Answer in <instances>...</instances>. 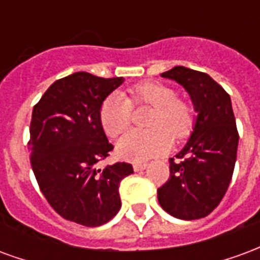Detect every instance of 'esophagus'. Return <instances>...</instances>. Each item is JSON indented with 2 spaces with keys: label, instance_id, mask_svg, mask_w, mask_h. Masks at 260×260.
Masks as SVG:
<instances>
[{
  "label": "esophagus",
  "instance_id": "esophagus-1",
  "mask_svg": "<svg viewBox=\"0 0 260 260\" xmlns=\"http://www.w3.org/2000/svg\"><path fill=\"white\" fill-rule=\"evenodd\" d=\"M147 164L146 163H135L134 164V170L135 171H143V170L146 169Z\"/></svg>",
  "mask_w": 260,
  "mask_h": 260
}]
</instances>
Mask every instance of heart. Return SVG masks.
<instances>
[{"label": "heart", "mask_w": 260, "mask_h": 260, "mask_svg": "<svg viewBox=\"0 0 260 260\" xmlns=\"http://www.w3.org/2000/svg\"><path fill=\"white\" fill-rule=\"evenodd\" d=\"M131 99L136 104H147L153 113L147 121L150 129H132L117 142V153L121 158L141 161L154 157L169 150L171 136L175 139L185 138L193 125L191 106L175 97V91L169 86L146 82L132 87ZM132 104L122 93H113L103 102L100 122L110 136L119 135L131 122Z\"/></svg>", "instance_id": "heart-1"}]
</instances>
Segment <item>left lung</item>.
<instances>
[{"label":"left lung","instance_id":"8db88e82","mask_svg":"<svg viewBox=\"0 0 260 260\" xmlns=\"http://www.w3.org/2000/svg\"><path fill=\"white\" fill-rule=\"evenodd\" d=\"M181 85L196 113L189 139L180 158H170V178L157 189L164 210L181 220H196L212 213L225 195L234 171L238 147L231 99L207 74L174 67L161 74Z\"/></svg>","mask_w":260,"mask_h":260}]
</instances>
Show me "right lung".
Instances as JSON below:
<instances>
[{
  "label": "right lung",
  "instance_id": "right-lung-1",
  "mask_svg": "<svg viewBox=\"0 0 260 260\" xmlns=\"http://www.w3.org/2000/svg\"><path fill=\"white\" fill-rule=\"evenodd\" d=\"M122 83L76 72L55 80L31 113L30 163L43 195L59 216L86 227L118 213L119 182L134 173L128 163L99 167L113 150L100 108Z\"/></svg>",
  "mask_w": 260,
  "mask_h": 260
}]
</instances>
